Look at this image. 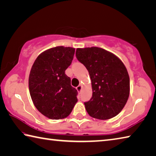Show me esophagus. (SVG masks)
Listing matches in <instances>:
<instances>
[{"instance_id": "obj_1", "label": "esophagus", "mask_w": 156, "mask_h": 156, "mask_svg": "<svg viewBox=\"0 0 156 156\" xmlns=\"http://www.w3.org/2000/svg\"><path fill=\"white\" fill-rule=\"evenodd\" d=\"M76 89H77V91L78 92H80V91L82 90V85H81V84H79L77 87H76Z\"/></svg>"}]
</instances>
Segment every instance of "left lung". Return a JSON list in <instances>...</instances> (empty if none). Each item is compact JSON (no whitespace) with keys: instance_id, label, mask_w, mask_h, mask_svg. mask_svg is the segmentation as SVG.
Masks as SVG:
<instances>
[{"instance_id":"obj_1","label":"left lung","mask_w":156,"mask_h":156,"mask_svg":"<svg viewBox=\"0 0 156 156\" xmlns=\"http://www.w3.org/2000/svg\"><path fill=\"white\" fill-rule=\"evenodd\" d=\"M76 56L91 80L92 97L84 102L89 115L99 120L115 117L125 107L130 91L125 65L112 53L96 47L78 48Z\"/></svg>"}]
</instances>
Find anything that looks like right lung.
<instances>
[{"label": "right lung", "instance_id": "add662e5", "mask_svg": "<svg viewBox=\"0 0 156 156\" xmlns=\"http://www.w3.org/2000/svg\"><path fill=\"white\" fill-rule=\"evenodd\" d=\"M74 53L73 47H53L41 53L31 67L29 76L31 100L36 109L49 119L67 118L78 101V91L65 74Z\"/></svg>", "mask_w": 156, "mask_h": 156}]
</instances>
